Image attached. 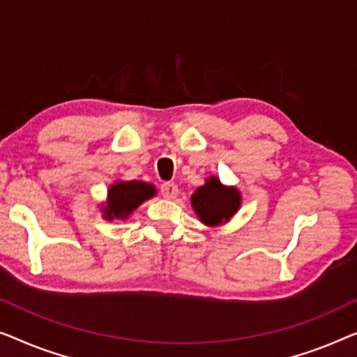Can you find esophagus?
Wrapping results in <instances>:
<instances>
[{
	"mask_svg": "<svg viewBox=\"0 0 357 357\" xmlns=\"http://www.w3.org/2000/svg\"><path fill=\"white\" fill-rule=\"evenodd\" d=\"M162 194L165 199H176L179 194L176 183H165L162 184Z\"/></svg>",
	"mask_w": 357,
	"mask_h": 357,
	"instance_id": "34e87169",
	"label": "esophagus"
}]
</instances>
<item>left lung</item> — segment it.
Returning a JSON list of instances; mask_svg holds the SVG:
<instances>
[{
    "instance_id": "obj_1",
    "label": "left lung",
    "mask_w": 357,
    "mask_h": 357,
    "mask_svg": "<svg viewBox=\"0 0 357 357\" xmlns=\"http://www.w3.org/2000/svg\"><path fill=\"white\" fill-rule=\"evenodd\" d=\"M243 204L241 190L236 185H225L220 178L210 176L190 195L195 215L205 227H222L238 213Z\"/></svg>"
}]
</instances>
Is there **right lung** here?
<instances>
[{
	"instance_id": "right-lung-1",
	"label": "right lung",
	"mask_w": 357,
	"mask_h": 357,
	"mask_svg": "<svg viewBox=\"0 0 357 357\" xmlns=\"http://www.w3.org/2000/svg\"><path fill=\"white\" fill-rule=\"evenodd\" d=\"M157 195V188L144 181H114L108 188L107 202L100 207L102 217L108 222L128 220L139 205Z\"/></svg>"
}]
</instances>
